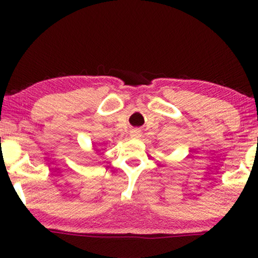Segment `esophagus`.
Here are the masks:
<instances>
[{
    "mask_svg": "<svg viewBox=\"0 0 258 258\" xmlns=\"http://www.w3.org/2000/svg\"><path fill=\"white\" fill-rule=\"evenodd\" d=\"M130 136L134 137V139H139V137L141 136V132L139 129H134V130H132V133H130Z\"/></svg>",
    "mask_w": 258,
    "mask_h": 258,
    "instance_id": "obj_1",
    "label": "esophagus"
}]
</instances>
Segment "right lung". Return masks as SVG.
Segmentation results:
<instances>
[{
    "label": "right lung",
    "mask_w": 258,
    "mask_h": 258,
    "mask_svg": "<svg viewBox=\"0 0 258 258\" xmlns=\"http://www.w3.org/2000/svg\"><path fill=\"white\" fill-rule=\"evenodd\" d=\"M97 151H98V150H97Z\"/></svg>",
    "instance_id": "add662e5"
}]
</instances>
